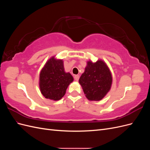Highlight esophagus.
<instances>
[{"label": "esophagus", "mask_w": 150, "mask_h": 150, "mask_svg": "<svg viewBox=\"0 0 150 150\" xmlns=\"http://www.w3.org/2000/svg\"><path fill=\"white\" fill-rule=\"evenodd\" d=\"M79 79V75H75L74 76V79H75V81H78Z\"/></svg>", "instance_id": "1"}]
</instances>
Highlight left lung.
<instances>
[{"label":"left lung","mask_w":150,"mask_h":150,"mask_svg":"<svg viewBox=\"0 0 150 150\" xmlns=\"http://www.w3.org/2000/svg\"><path fill=\"white\" fill-rule=\"evenodd\" d=\"M112 82L110 68L101 59L96 62L88 61L79 80L86 97L89 101H96L101 100L110 91Z\"/></svg>","instance_id":"1"}]
</instances>
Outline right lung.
<instances>
[{"instance_id": "add662e5", "label": "right lung", "mask_w": 150, "mask_h": 150, "mask_svg": "<svg viewBox=\"0 0 150 150\" xmlns=\"http://www.w3.org/2000/svg\"><path fill=\"white\" fill-rule=\"evenodd\" d=\"M73 80V77L69 72H65L63 61L53 56L40 71V91L46 98L58 101L64 96L68 86Z\"/></svg>"}]
</instances>
